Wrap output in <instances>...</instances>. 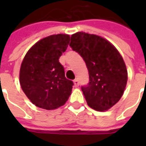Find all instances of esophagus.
<instances>
[{
  "instance_id": "esophagus-1",
  "label": "esophagus",
  "mask_w": 146,
  "mask_h": 146,
  "mask_svg": "<svg viewBox=\"0 0 146 146\" xmlns=\"http://www.w3.org/2000/svg\"><path fill=\"white\" fill-rule=\"evenodd\" d=\"M74 85H75V87H78L80 84V82H79V80H78V79H76V80H74Z\"/></svg>"
}]
</instances>
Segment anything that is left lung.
Segmentation results:
<instances>
[{
    "label": "left lung",
    "instance_id": "left-lung-1",
    "mask_svg": "<svg viewBox=\"0 0 146 146\" xmlns=\"http://www.w3.org/2000/svg\"><path fill=\"white\" fill-rule=\"evenodd\" d=\"M70 46L88 70L89 83L81 87L88 105L97 111L110 110L122 97L127 81L122 56L107 40L84 32L73 34Z\"/></svg>",
    "mask_w": 146,
    "mask_h": 146
}]
</instances>
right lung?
I'll return each instance as SVG.
<instances>
[{
	"instance_id": "1",
	"label": "right lung",
	"mask_w": 146,
	"mask_h": 146,
	"mask_svg": "<svg viewBox=\"0 0 146 146\" xmlns=\"http://www.w3.org/2000/svg\"><path fill=\"white\" fill-rule=\"evenodd\" d=\"M68 34H55L36 42L21 64L19 82L27 98L36 106L55 110L71 95L73 82L66 78L59 58L70 43Z\"/></svg>"
}]
</instances>
